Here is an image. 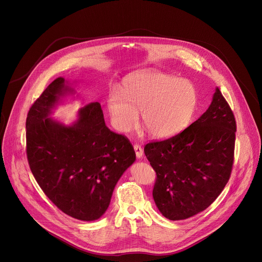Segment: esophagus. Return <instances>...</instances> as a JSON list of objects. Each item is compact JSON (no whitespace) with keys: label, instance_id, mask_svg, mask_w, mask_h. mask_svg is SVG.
Segmentation results:
<instances>
[{"label":"esophagus","instance_id":"1","mask_svg":"<svg viewBox=\"0 0 262 262\" xmlns=\"http://www.w3.org/2000/svg\"><path fill=\"white\" fill-rule=\"evenodd\" d=\"M134 149H135V151H136L137 158L141 159L143 157V149H142V147L140 145L136 144V145H134Z\"/></svg>","mask_w":262,"mask_h":262}]
</instances>
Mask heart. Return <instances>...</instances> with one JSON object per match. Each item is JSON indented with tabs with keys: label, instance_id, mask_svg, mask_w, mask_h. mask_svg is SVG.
I'll list each match as a JSON object with an SVG mask.
<instances>
[{
	"label": "heart",
	"instance_id": "1",
	"mask_svg": "<svg viewBox=\"0 0 262 262\" xmlns=\"http://www.w3.org/2000/svg\"><path fill=\"white\" fill-rule=\"evenodd\" d=\"M197 99V90L190 81L145 72L127 78L122 91L112 88L106 104L112 123L119 132H129L142 111V122L151 136L168 139L188 126Z\"/></svg>",
	"mask_w": 262,
	"mask_h": 262
}]
</instances>
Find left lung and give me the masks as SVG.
Wrapping results in <instances>:
<instances>
[{"label": "left lung", "instance_id": "obj_1", "mask_svg": "<svg viewBox=\"0 0 262 262\" xmlns=\"http://www.w3.org/2000/svg\"><path fill=\"white\" fill-rule=\"evenodd\" d=\"M235 132L234 115L216 88L209 107L189 127L145 145L157 173L152 196L165 217H191L217 198L230 178Z\"/></svg>", "mask_w": 262, "mask_h": 262}]
</instances>
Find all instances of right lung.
<instances>
[{"instance_id": "1", "label": "right lung", "mask_w": 262, "mask_h": 262, "mask_svg": "<svg viewBox=\"0 0 262 262\" xmlns=\"http://www.w3.org/2000/svg\"><path fill=\"white\" fill-rule=\"evenodd\" d=\"M73 92L58 78L32 104L26 121L27 158L37 183L60 210L94 221L107 209L136 154L125 136L106 127L98 102L82 107L71 125L49 118L60 98Z\"/></svg>"}]
</instances>
